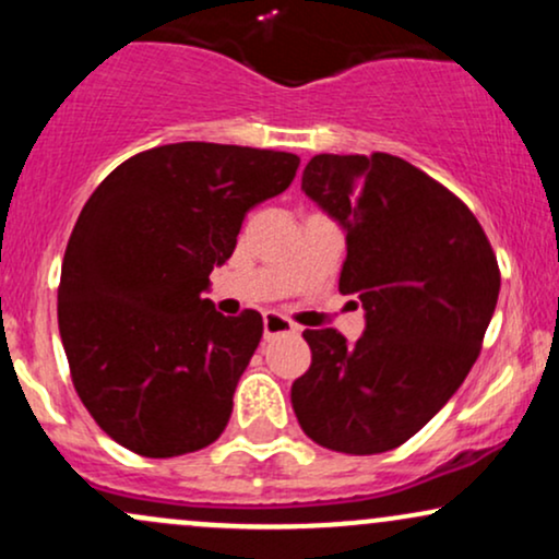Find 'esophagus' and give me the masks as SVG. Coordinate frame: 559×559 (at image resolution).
Returning a JSON list of instances; mask_svg holds the SVG:
<instances>
[{"instance_id": "1", "label": "esophagus", "mask_w": 559, "mask_h": 559, "mask_svg": "<svg viewBox=\"0 0 559 559\" xmlns=\"http://www.w3.org/2000/svg\"><path fill=\"white\" fill-rule=\"evenodd\" d=\"M262 333H265V338L271 342L275 336H294V333H299V329L292 320L278 316V312H265V316H262Z\"/></svg>"}]
</instances>
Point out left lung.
Wrapping results in <instances>:
<instances>
[{
    "mask_svg": "<svg viewBox=\"0 0 559 559\" xmlns=\"http://www.w3.org/2000/svg\"><path fill=\"white\" fill-rule=\"evenodd\" d=\"M301 189L346 230L338 292L365 307V333L307 329L312 362L292 386L301 431L333 452L404 444L463 386L499 297L484 228L447 186L407 159L316 155Z\"/></svg>",
    "mask_w": 559,
    "mask_h": 559,
    "instance_id": "8db88e82",
    "label": "left lung"
}]
</instances>
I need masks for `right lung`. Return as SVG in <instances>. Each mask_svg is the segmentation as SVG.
<instances>
[{
  "label": "right lung",
  "mask_w": 559,
  "mask_h": 559,
  "mask_svg": "<svg viewBox=\"0 0 559 559\" xmlns=\"http://www.w3.org/2000/svg\"><path fill=\"white\" fill-rule=\"evenodd\" d=\"M292 152L181 141L118 165L83 204L57 288V323L83 407L141 457L213 444L262 338L202 292L243 217L288 189Z\"/></svg>",
  "instance_id": "right-lung-1"
}]
</instances>
